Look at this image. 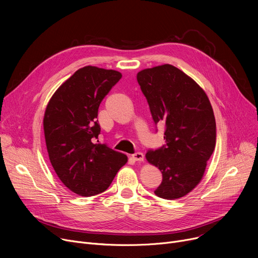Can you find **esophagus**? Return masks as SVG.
<instances>
[{
	"label": "esophagus",
	"mask_w": 258,
	"mask_h": 258,
	"mask_svg": "<svg viewBox=\"0 0 258 258\" xmlns=\"http://www.w3.org/2000/svg\"><path fill=\"white\" fill-rule=\"evenodd\" d=\"M132 158L135 160V161H143L144 160V155L142 153H135L134 155H132Z\"/></svg>",
	"instance_id": "34e87169"
}]
</instances>
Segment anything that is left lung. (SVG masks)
Listing matches in <instances>:
<instances>
[{"label":"left lung","mask_w":258,"mask_h":258,"mask_svg":"<svg viewBox=\"0 0 258 258\" xmlns=\"http://www.w3.org/2000/svg\"><path fill=\"white\" fill-rule=\"evenodd\" d=\"M156 124L165 125L166 144L145 155L162 172L155 195L177 200L190 192L205 173L216 140L213 110L205 91L174 66L165 63L137 74Z\"/></svg>","instance_id":"1"}]
</instances>
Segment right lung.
<instances>
[{
    "label": "right lung",
    "instance_id": "right-lung-1",
    "mask_svg": "<svg viewBox=\"0 0 258 258\" xmlns=\"http://www.w3.org/2000/svg\"><path fill=\"white\" fill-rule=\"evenodd\" d=\"M122 74L87 66L52 95L44 116L51 165L66 187L81 197L103 192L127 162L124 154L95 143L100 134L98 107Z\"/></svg>",
    "mask_w": 258,
    "mask_h": 258
}]
</instances>
